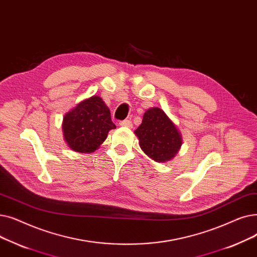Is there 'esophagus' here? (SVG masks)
I'll return each instance as SVG.
<instances>
[{
	"label": "esophagus",
	"instance_id": "obj_1",
	"mask_svg": "<svg viewBox=\"0 0 257 257\" xmlns=\"http://www.w3.org/2000/svg\"><path fill=\"white\" fill-rule=\"evenodd\" d=\"M119 124H120V126H125V127H132L133 126L131 120H123V121H121Z\"/></svg>",
	"mask_w": 257,
	"mask_h": 257
}]
</instances>
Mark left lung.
Returning a JSON list of instances; mask_svg holds the SVG:
<instances>
[{"label":"left lung","instance_id":"left-lung-1","mask_svg":"<svg viewBox=\"0 0 257 257\" xmlns=\"http://www.w3.org/2000/svg\"><path fill=\"white\" fill-rule=\"evenodd\" d=\"M135 135L143 153L158 163L173 160L179 153L183 139L181 132L160 107H151L143 115Z\"/></svg>","mask_w":257,"mask_h":257}]
</instances>
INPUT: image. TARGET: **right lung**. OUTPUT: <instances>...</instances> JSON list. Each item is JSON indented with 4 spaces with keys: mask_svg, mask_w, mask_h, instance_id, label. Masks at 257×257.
<instances>
[{
    "mask_svg": "<svg viewBox=\"0 0 257 257\" xmlns=\"http://www.w3.org/2000/svg\"><path fill=\"white\" fill-rule=\"evenodd\" d=\"M64 140L76 153L91 154L106 139L111 130L116 128L111 112L100 96H91L80 101L63 119Z\"/></svg>",
    "mask_w": 257,
    "mask_h": 257,
    "instance_id": "1",
    "label": "right lung"
}]
</instances>
